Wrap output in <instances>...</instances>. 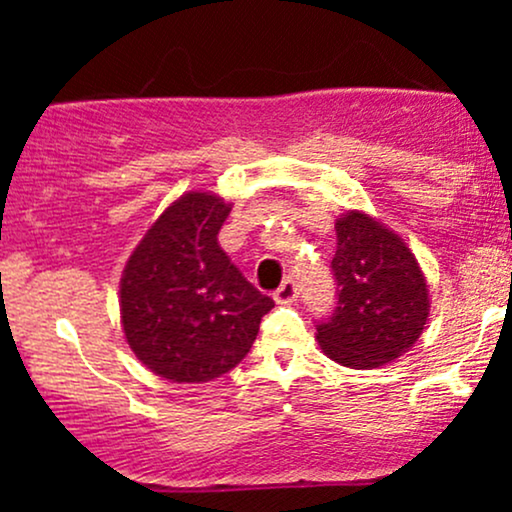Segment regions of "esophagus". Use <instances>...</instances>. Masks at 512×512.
<instances>
[{
    "label": "esophagus",
    "mask_w": 512,
    "mask_h": 512,
    "mask_svg": "<svg viewBox=\"0 0 512 512\" xmlns=\"http://www.w3.org/2000/svg\"><path fill=\"white\" fill-rule=\"evenodd\" d=\"M296 298H298V286H296V281H293V279H286L284 284H281L274 293V301L281 303V305H291L293 301H296Z\"/></svg>",
    "instance_id": "obj_1"
}]
</instances>
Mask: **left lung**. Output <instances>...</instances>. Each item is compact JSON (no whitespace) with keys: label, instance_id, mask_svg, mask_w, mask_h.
Listing matches in <instances>:
<instances>
[{"label":"left lung","instance_id":"obj_1","mask_svg":"<svg viewBox=\"0 0 512 512\" xmlns=\"http://www.w3.org/2000/svg\"><path fill=\"white\" fill-rule=\"evenodd\" d=\"M334 231L337 308L317 325V344L346 368L387 366L424 332L426 276L409 245L366 211H346Z\"/></svg>","mask_w":512,"mask_h":512}]
</instances>
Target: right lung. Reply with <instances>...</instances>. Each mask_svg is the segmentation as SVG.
I'll return each mask as SVG.
<instances>
[{
    "label": "right lung",
    "instance_id": "1",
    "mask_svg": "<svg viewBox=\"0 0 512 512\" xmlns=\"http://www.w3.org/2000/svg\"><path fill=\"white\" fill-rule=\"evenodd\" d=\"M231 204L185 192L151 223L120 279V317L134 356L173 383H209L248 356L274 308L221 250Z\"/></svg>",
    "mask_w": 512,
    "mask_h": 512
}]
</instances>
